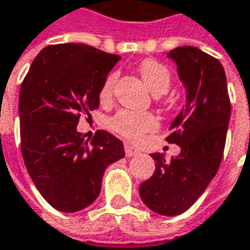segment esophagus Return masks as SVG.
<instances>
[{
  "instance_id": "1",
  "label": "esophagus",
  "mask_w": 250,
  "mask_h": 250,
  "mask_svg": "<svg viewBox=\"0 0 250 250\" xmlns=\"http://www.w3.org/2000/svg\"><path fill=\"white\" fill-rule=\"evenodd\" d=\"M125 153L127 157H134V155L140 154L139 150H137L136 147L130 146V144H125Z\"/></svg>"
}]
</instances>
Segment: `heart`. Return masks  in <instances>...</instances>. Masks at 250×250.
<instances>
[{
    "mask_svg": "<svg viewBox=\"0 0 250 250\" xmlns=\"http://www.w3.org/2000/svg\"><path fill=\"white\" fill-rule=\"evenodd\" d=\"M139 72L147 87L154 95H163L171 84V73L161 62L155 59H144L139 65ZM116 75L111 73L106 78L100 89V100L106 102L111 97ZM157 119L151 113H137L130 110H119L109 122L110 128L120 137L130 141H139L148 131L157 128Z\"/></svg>",
    "mask_w": 250,
    "mask_h": 250,
    "instance_id": "obj_1",
    "label": "heart"
}]
</instances>
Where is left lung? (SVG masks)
<instances>
[{"label":"left lung","instance_id":"1","mask_svg":"<svg viewBox=\"0 0 250 250\" xmlns=\"http://www.w3.org/2000/svg\"><path fill=\"white\" fill-rule=\"evenodd\" d=\"M177 63L187 90V104L171 125L167 141L181 153L166 161L151 154L154 174L140 185L143 202L160 215L185 212L211 183L219 168L225 141L230 100L221 62L194 46H178L168 53Z\"/></svg>","mask_w":250,"mask_h":250}]
</instances>
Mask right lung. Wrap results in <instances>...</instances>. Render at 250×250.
<instances>
[{
    "label": "right lung",
    "instance_id": "add662e5",
    "mask_svg": "<svg viewBox=\"0 0 250 250\" xmlns=\"http://www.w3.org/2000/svg\"><path fill=\"white\" fill-rule=\"evenodd\" d=\"M119 59L83 43L49 45L21 84L25 167L41 195L61 212L89 207L100 194L104 169L125 157L123 143L106 130H97L92 141L76 131L82 114L99 107L100 89Z\"/></svg>",
    "mask_w": 250,
    "mask_h": 250
}]
</instances>
